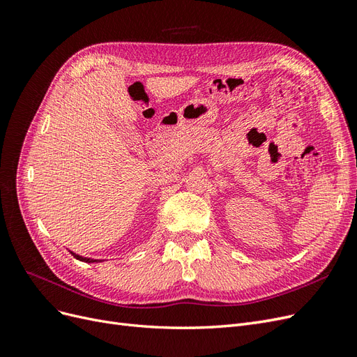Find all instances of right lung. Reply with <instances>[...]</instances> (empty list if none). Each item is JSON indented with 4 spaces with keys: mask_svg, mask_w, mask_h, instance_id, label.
Listing matches in <instances>:
<instances>
[{
    "mask_svg": "<svg viewBox=\"0 0 357 357\" xmlns=\"http://www.w3.org/2000/svg\"><path fill=\"white\" fill-rule=\"evenodd\" d=\"M71 255L75 257V259H79V261H84V262H96L95 259H88V257H82V256H79V255H75V253H73L71 252Z\"/></svg>",
    "mask_w": 357,
    "mask_h": 357,
    "instance_id": "add662e5",
    "label": "right lung"
}]
</instances>
